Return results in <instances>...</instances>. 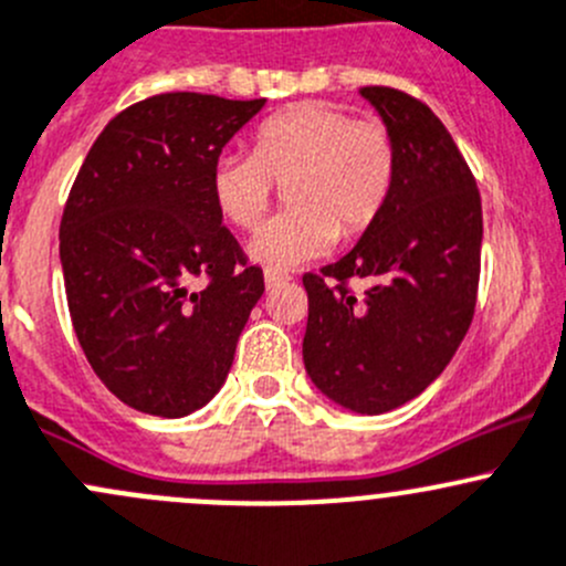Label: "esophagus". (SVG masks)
<instances>
[{
  "label": "esophagus",
  "mask_w": 566,
  "mask_h": 566,
  "mask_svg": "<svg viewBox=\"0 0 566 566\" xmlns=\"http://www.w3.org/2000/svg\"><path fill=\"white\" fill-rule=\"evenodd\" d=\"M285 281H289V275H283V272H275V270H266L264 272V283L266 289H277V285H283Z\"/></svg>",
  "instance_id": "obj_1"
}]
</instances>
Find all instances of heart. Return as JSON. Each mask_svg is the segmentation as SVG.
<instances>
[{
    "instance_id": "obj_1",
    "label": "heart",
    "mask_w": 566,
    "mask_h": 566,
    "mask_svg": "<svg viewBox=\"0 0 566 566\" xmlns=\"http://www.w3.org/2000/svg\"><path fill=\"white\" fill-rule=\"evenodd\" d=\"M396 178V143L374 117H352L327 101H302L259 123L250 154H222L211 167V198L237 231H255L285 187L281 217L266 222L250 255L272 270L318 259L335 239L377 222Z\"/></svg>"
}]
</instances>
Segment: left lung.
Returning <instances> with one entry per match:
<instances>
[{"label": "left lung", "mask_w": 566, "mask_h": 566, "mask_svg": "<svg viewBox=\"0 0 566 566\" xmlns=\"http://www.w3.org/2000/svg\"><path fill=\"white\" fill-rule=\"evenodd\" d=\"M396 143L382 214L335 264L305 272L307 377L335 405L379 416L443 374L473 322L481 198L449 128L394 87L360 91ZM352 280H368L355 295Z\"/></svg>", "instance_id": "left-lung-1"}]
</instances>
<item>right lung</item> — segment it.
Instances as JSON below:
<instances>
[{"label":"right lung","instance_id":"add662e5","mask_svg":"<svg viewBox=\"0 0 566 566\" xmlns=\"http://www.w3.org/2000/svg\"><path fill=\"white\" fill-rule=\"evenodd\" d=\"M264 104L150 95L106 123L76 172L60 222L71 322L101 382L134 410L203 407L264 294L211 198V167Z\"/></svg>","mask_w":566,"mask_h":566}]
</instances>
